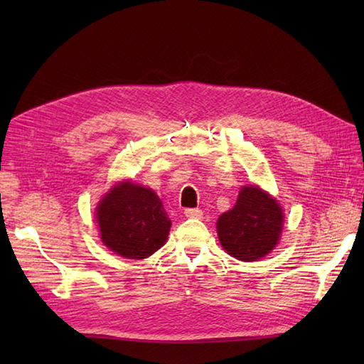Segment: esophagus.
Here are the masks:
<instances>
[{
    "label": "esophagus",
    "mask_w": 364,
    "mask_h": 364,
    "mask_svg": "<svg viewBox=\"0 0 364 364\" xmlns=\"http://www.w3.org/2000/svg\"><path fill=\"white\" fill-rule=\"evenodd\" d=\"M185 217H188V218H202L203 217V213L200 211L199 208H188V209H185Z\"/></svg>",
    "instance_id": "esophagus-1"
}]
</instances>
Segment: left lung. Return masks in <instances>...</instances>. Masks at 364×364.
<instances>
[{
  "instance_id": "obj_1",
  "label": "left lung",
  "mask_w": 364,
  "mask_h": 364,
  "mask_svg": "<svg viewBox=\"0 0 364 364\" xmlns=\"http://www.w3.org/2000/svg\"><path fill=\"white\" fill-rule=\"evenodd\" d=\"M284 215L277 199L257 185L241 188L237 203L217 220L220 245L240 261H257L273 250Z\"/></svg>"
}]
</instances>
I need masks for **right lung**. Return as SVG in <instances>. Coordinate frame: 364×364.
Wrapping results in <instances>:
<instances>
[{
  "label": "right lung",
  "mask_w": 364,
  "mask_h": 364,
  "mask_svg": "<svg viewBox=\"0 0 364 364\" xmlns=\"http://www.w3.org/2000/svg\"><path fill=\"white\" fill-rule=\"evenodd\" d=\"M103 245L117 255L142 259L167 241L171 220L155 191L132 182H119L97 206Z\"/></svg>",
  "instance_id": "right-lung-1"
}]
</instances>
